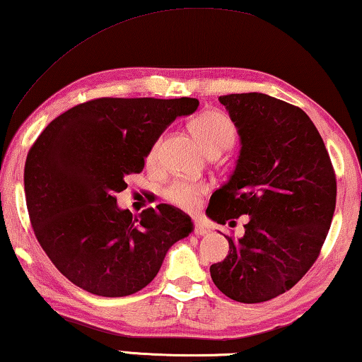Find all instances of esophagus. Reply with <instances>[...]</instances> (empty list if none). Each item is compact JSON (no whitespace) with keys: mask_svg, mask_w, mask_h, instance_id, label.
<instances>
[{"mask_svg":"<svg viewBox=\"0 0 362 362\" xmlns=\"http://www.w3.org/2000/svg\"><path fill=\"white\" fill-rule=\"evenodd\" d=\"M193 233H195L197 235H203V234L208 233V229L204 228V226L199 223V221H195V223H193Z\"/></svg>","mask_w":362,"mask_h":362,"instance_id":"obj_1","label":"esophagus"}]
</instances>
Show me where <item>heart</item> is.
Returning <instances> with one entry per match:
<instances>
[{
  "instance_id": "obj_1",
  "label": "heart",
  "mask_w": 362,
  "mask_h": 362,
  "mask_svg": "<svg viewBox=\"0 0 362 362\" xmlns=\"http://www.w3.org/2000/svg\"><path fill=\"white\" fill-rule=\"evenodd\" d=\"M190 132L199 146L206 154L223 153L229 149L235 141V125L233 120L226 115L224 112L209 109L197 115L190 122ZM160 139H156L153 146L149 148L146 156L148 163H154L158 158ZM206 193V187L203 183L193 182H172L164 190V198L174 206L185 209V211H193L198 208L199 199Z\"/></svg>"
}]
</instances>
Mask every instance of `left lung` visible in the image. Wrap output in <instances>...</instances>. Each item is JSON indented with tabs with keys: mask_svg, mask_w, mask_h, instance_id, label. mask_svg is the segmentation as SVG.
<instances>
[{
	"mask_svg": "<svg viewBox=\"0 0 362 362\" xmlns=\"http://www.w3.org/2000/svg\"><path fill=\"white\" fill-rule=\"evenodd\" d=\"M242 149L206 214L226 224L247 214L240 239L209 268L221 293L244 304L289 291L320 255L337 204V175L307 113L260 93L221 95Z\"/></svg>",
	"mask_w": 362,
	"mask_h": 362,
	"instance_id": "left-lung-1",
	"label": "left lung"
}]
</instances>
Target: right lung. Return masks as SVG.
Masks as SVG:
<instances>
[{"label": "right lung", "instance_id": "obj_1", "mask_svg": "<svg viewBox=\"0 0 362 362\" xmlns=\"http://www.w3.org/2000/svg\"><path fill=\"white\" fill-rule=\"evenodd\" d=\"M199 102L100 97L62 113L32 144L24 188L42 249L78 288L123 298L153 281L167 250L192 233L190 216L160 203L139 216L117 206L153 143Z\"/></svg>", "mask_w": 362, "mask_h": 362}]
</instances>
